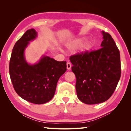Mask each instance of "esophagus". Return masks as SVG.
<instances>
[{
  "mask_svg": "<svg viewBox=\"0 0 131 131\" xmlns=\"http://www.w3.org/2000/svg\"><path fill=\"white\" fill-rule=\"evenodd\" d=\"M66 67H67L68 70H70L71 68H72V64L70 62H67V63H66Z\"/></svg>",
  "mask_w": 131,
  "mask_h": 131,
  "instance_id": "esophagus-1",
  "label": "esophagus"
}]
</instances>
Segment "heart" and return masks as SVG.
Returning a JSON list of instances; mask_svg holds the SVG:
<instances>
[{
  "label": "heart",
  "mask_w": 131,
  "mask_h": 131,
  "mask_svg": "<svg viewBox=\"0 0 131 131\" xmlns=\"http://www.w3.org/2000/svg\"><path fill=\"white\" fill-rule=\"evenodd\" d=\"M86 40L85 38H80L78 39L77 40H75L74 41H73L72 42H70L68 44H67V47L70 48V49H74L78 47L81 46L83 44L85 41ZM92 47V43H88L85 47V51L90 50L91 48Z\"/></svg>",
  "instance_id": "heart-1"
}]
</instances>
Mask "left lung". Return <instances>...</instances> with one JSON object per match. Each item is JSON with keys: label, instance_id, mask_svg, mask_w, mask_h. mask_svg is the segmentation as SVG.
<instances>
[{"label": "left lung", "instance_id": "8db88e82", "mask_svg": "<svg viewBox=\"0 0 131 131\" xmlns=\"http://www.w3.org/2000/svg\"><path fill=\"white\" fill-rule=\"evenodd\" d=\"M103 41L97 50L72 55V72L76 77L79 99L88 105L110 98L121 77L120 54L111 35L102 31Z\"/></svg>", "mask_w": 131, "mask_h": 131}]
</instances>
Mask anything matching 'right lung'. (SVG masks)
Returning a JSON list of instances; mask_svg holds the SVG:
<instances>
[{"mask_svg":"<svg viewBox=\"0 0 131 131\" xmlns=\"http://www.w3.org/2000/svg\"><path fill=\"white\" fill-rule=\"evenodd\" d=\"M37 37L34 29L26 30L13 48L9 63V73L17 94L28 102L44 104L55 94L58 81L66 71V62H59L43 56L38 63L28 64L24 51L29 41Z\"/></svg>","mask_w":131,"mask_h":131,"instance_id":"add662e5","label":"right lung"}]
</instances>
